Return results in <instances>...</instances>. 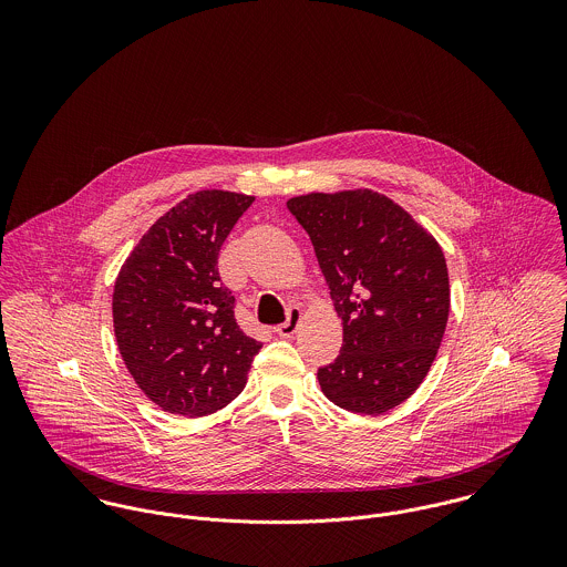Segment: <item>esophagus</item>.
<instances>
[{"label": "esophagus", "instance_id": "34e87169", "mask_svg": "<svg viewBox=\"0 0 567 567\" xmlns=\"http://www.w3.org/2000/svg\"><path fill=\"white\" fill-rule=\"evenodd\" d=\"M301 319H303L301 308H290V312H288V321L284 324H277V327H275V331H277L281 338H290V336H295V333H297Z\"/></svg>", "mask_w": 567, "mask_h": 567}]
</instances>
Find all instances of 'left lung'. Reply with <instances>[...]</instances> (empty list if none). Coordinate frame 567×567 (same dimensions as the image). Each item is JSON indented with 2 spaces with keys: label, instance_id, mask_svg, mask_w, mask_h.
<instances>
[{
  "label": "left lung",
  "instance_id": "1",
  "mask_svg": "<svg viewBox=\"0 0 567 567\" xmlns=\"http://www.w3.org/2000/svg\"><path fill=\"white\" fill-rule=\"evenodd\" d=\"M308 231L342 319L340 355L319 369L321 391L355 414L405 402L427 375L450 317L447 264L434 236L373 189L288 200Z\"/></svg>",
  "mask_w": 567,
  "mask_h": 567
}]
</instances>
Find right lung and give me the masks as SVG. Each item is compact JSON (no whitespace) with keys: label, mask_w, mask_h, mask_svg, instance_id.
Here are the masks:
<instances>
[{"label":"right lung","mask_w":567,"mask_h":567,"mask_svg":"<svg viewBox=\"0 0 567 567\" xmlns=\"http://www.w3.org/2000/svg\"><path fill=\"white\" fill-rule=\"evenodd\" d=\"M255 198L189 194L142 236L113 288L122 360L144 395L178 416H205L234 402L261 342L236 323L220 284L218 252Z\"/></svg>","instance_id":"1"}]
</instances>
